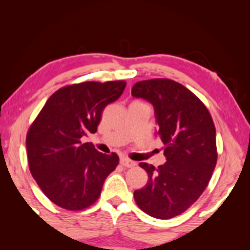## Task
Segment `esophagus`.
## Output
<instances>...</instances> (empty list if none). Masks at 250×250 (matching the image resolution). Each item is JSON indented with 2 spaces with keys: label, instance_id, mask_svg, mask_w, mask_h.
I'll return each instance as SVG.
<instances>
[{
  "label": "esophagus",
  "instance_id": "1",
  "mask_svg": "<svg viewBox=\"0 0 250 250\" xmlns=\"http://www.w3.org/2000/svg\"><path fill=\"white\" fill-rule=\"evenodd\" d=\"M121 165L124 166V167H127V168H131V167H134L136 165L135 162H133V160L126 158V157H122L121 158Z\"/></svg>",
  "mask_w": 250,
  "mask_h": 250
}]
</instances>
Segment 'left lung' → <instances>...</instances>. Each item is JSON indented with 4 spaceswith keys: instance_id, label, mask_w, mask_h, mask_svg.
<instances>
[{
    "instance_id": "obj_1",
    "label": "left lung",
    "mask_w": 250,
    "mask_h": 250,
    "mask_svg": "<svg viewBox=\"0 0 250 250\" xmlns=\"http://www.w3.org/2000/svg\"><path fill=\"white\" fill-rule=\"evenodd\" d=\"M132 95L153 105L167 160L157 168L140 163L148 182L134 191L135 203L150 216L168 220L186 211L208 186L217 162L213 119L192 92L167 78L138 82Z\"/></svg>"
}]
</instances>
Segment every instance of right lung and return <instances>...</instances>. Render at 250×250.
<instances>
[{
	"instance_id": "right-lung-1",
	"label": "right lung",
	"mask_w": 250,
	"mask_h": 250,
	"mask_svg": "<svg viewBox=\"0 0 250 250\" xmlns=\"http://www.w3.org/2000/svg\"><path fill=\"white\" fill-rule=\"evenodd\" d=\"M126 83L84 82L51 95L27 133L30 173L57 206L82 210L100 196L119 158L99 152L82 138L97 132L104 109L121 97Z\"/></svg>"
}]
</instances>
